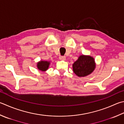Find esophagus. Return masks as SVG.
I'll use <instances>...</instances> for the list:
<instances>
[{
	"instance_id": "1",
	"label": "esophagus",
	"mask_w": 124,
	"mask_h": 124,
	"mask_svg": "<svg viewBox=\"0 0 124 124\" xmlns=\"http://www.w3.org/2000/svg\"><path fill=\"white\" fill-rule=\"evenodd\" d=\"M59 59L60 60H65V59H66V57H65V56H64V55H63V56L62 55H60Z\"/></svg>"
}]
</instances>
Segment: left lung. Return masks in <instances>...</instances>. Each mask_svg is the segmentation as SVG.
<instances>
[{
    "label": "left lung",
    "mask_w": 124,
    "mask_h": 124,
    "mask_svg": "<svg viewBox=\"0 0 124 124\" xmlns=\"http://www.w3.org/2000/svg\"><path fill=\"white\" fill-rule=\"evenodd\" d=\"M95 67V62L92 57L82 55L74 62L73 71L79 77H85L92 73Z\"/></svg>",
    "instance_id": "obj_1"
}]
</instances>
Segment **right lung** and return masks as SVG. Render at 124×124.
I'll return each mask as SVG.
<instances>
[{
    "label": "right lung",
    "instance_id": "obj_1",
    "mask_svg": "<svg viewBox=\"0 0 124 124\" xmlns=\"http://www.w3.org/2000/svg\"><path fill=\"white\" fill-rule=\"evenodd\" d=\"M50 62L46 61H41L37 64V67L39 70L42 71H45L48 68Z\"/></svg>",
    "mask_w": 124,
    "mask_h": 124
}]
</instances>
